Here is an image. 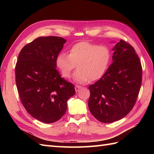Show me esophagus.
Segmentation results:
<instances>
[{
    "label": "esophagus",
    "mask_w": 154,
    "mask_h": 154,
    "mask_svg": "<svg viewBox=\"0 0 154 154\" xmlns=\"http://www.w3.org/2000/svg\"><path fill=\"white\" fill-rule=\"evenodd\" d=\"M81 88V86H79V85H75V91H76V92H78L80 90V89Z\"/></svg>",
    "instance_id": "esophagus-1"
}]
</instances>
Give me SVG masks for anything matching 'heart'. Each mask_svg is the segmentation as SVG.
<instances>
[{"label": "heart", "instance_id": "b5f03b06", "mask_svg": "<svg viewBox=\"0 0 154 154\" xmlns=\"http://www.w3.org/2000/svg\"><path fill=\"white\" fill-rule=\"evenodd\" d=\"M110 58L111 51L107 46L81 42L71 46L69 55L59 54L55 64L65 78L71 77L77 65L78 70L73 75V81L84 84L91 79H100L109 67Z\"/></svg>", "mask_w": 154, "mask_h": 154}]
</instances>
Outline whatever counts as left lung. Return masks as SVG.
Returning a JSON list of instances; mask_svg holds the SVG:
<instances>
[{
    "label": "left lung",
    "mask_w": 154,
    "mask_h": 154,
    "mask_svg": "<svg viewBox=\"0 0 154 154\" xmlns=\"http://www.w3.org/2000/svg\"><path fill=\"white\" fill-rule=\"evenodd\" d=\"M112 50V63L99 81L89 87V110L103 123L116 122L130 112L142 83L141 62L134 48L120 40Z\"/></svg>",
    "instance_id": "1"
}]
</instances>
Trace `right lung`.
Masks as SVG:
<instances>
[{"mask_svg":"<svg viewBox=\"0 0 154 154\" xmlns=\"http://www.w3.org/2000/svg\"><path fill=\"white\" fill-rule=\"evenodd\" d=\"M66 42L57 36L39 37L22 49L16 65V83L21 103L34 119L53 123L66 112L75 93L73 84L57 71L55 60Z\"/></svg>","mask_w":154,"mask_h":154,"instance_id":"obj_1","label":"right lung"}]
</instances>
